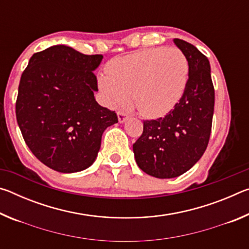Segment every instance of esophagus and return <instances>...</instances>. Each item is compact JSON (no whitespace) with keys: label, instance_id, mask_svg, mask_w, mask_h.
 Instances as JSON below:
<instances>
[{"label":"esophagus","instance_id":"obj_1","mask_svg":"<svg viewBox=\"0 0 249 249\" xmlns=\"http://www.w3.org/2000/svg\"><path fill=\"white\" fill-rule=\"evenodd\" d=\"M117 117H119L120 123H124V122L128 119L129 115L124 111H119V112H117Z\"/></svg>","mask_w":249,"mask_h":249}]
</instances>
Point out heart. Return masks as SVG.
Here are the masks:
<instances>
[{
    "mask_svg": "<svg viewBox=\"0 0 249 249\" xmlns=\"http://www.w3.org/2000/svg\"><path fill=\"white\" fill-rule=\"evenodd\" d=\"M100 89L112 107L133 99L146 117H160L174 108L188 82V59L177 48H149L113 59Z\"/></svg>",
    "mask_w": 249,
    "mask_h": 249,
    "instance_id": "b5f03b06",
    "label": "heart"
}]
</instances>
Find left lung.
Masks as SVG:
<instances>
[{"label": "left lung", "instance_id": "1", "mask_svg": "<svg viewBox=\"0 0 249 249\" xmlns=\"http://www.w3.org/2000/svg\"><path fill=\"white\" fill-rule=\"evenodd\" d=\"M189 64L182 98L165 117L144 121L133 150L138 167L159 179L175 178L196 165L208 147L214 112L210 62L195 46L175 38Z\"/></svg>", "mask_w": 249, "mask_h": 249}]
</instances>
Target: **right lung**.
<instances>
[{
    "instance_id": "add662e5",
    "label": "right lung",
    "mask_w": 249,
    "mask_h": 249,
    "mask_svg": "<svg viewBox=\"0 0 249 249\" xmlns=\"http://www.w3.org/2000/svg\"><path fill=\"white\" fill-rule=\"evenodd\" d=\"M102 59L56 45L34 53L20 77L15 109L23 138L37 159L58 172L90 167L103 132L119 122L94 99L93 71Z\"/></svg>"
}]
</instances>
